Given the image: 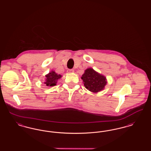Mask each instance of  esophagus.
Wrapping results in <instances>:
<instances>
[{"mask_svg": "<svg viewBox=\"0 0 151 151\" xmlns=\"http://www.w3.org/2000/svg\"><path fill=\"white\" fill-rule=\"evenodd\" d=\"M74 72V70L73 69H69L67 70V72L68 73H72V72Z\"/></svg>", "mask_w": 151, "mask_h": 151, "instance_id": "obj_1", "label": "esophagus"}]
</instances>
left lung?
Listing matches in <instances>:
<instances>
[{
    "label": "left lung",
    "mask_w": 151,
    "mask_h": 151,
    "mask_svg": "<svg viewBox=\"0 0 151 151\" xmlns=\"http://www.w3.org/2000/svg\"><path fill=\"white\" fill-rule=\"evenodd\" d=\"M81 79L86 89L94 93L102 90L107 83L105 76L96 72L92 68L86 69Z\"/></svg>",
    "instance_id": "obj_1"
}]
</instances>
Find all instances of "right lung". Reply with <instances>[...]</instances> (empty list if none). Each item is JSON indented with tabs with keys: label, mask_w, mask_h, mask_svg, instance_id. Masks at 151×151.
I'll use <instances>...</instances> for the list:
<instances>
[{
	"label": "right lung",
	"mask_w": 151,
	"mask_h": 151,
	"mask_svg": "<svg viewBox=\"0 0 151 151\" xmlns=\"http://www.w3.org/2000/svg\"><path fill=\"white\" fill-rule=\"evenodd\" d=\"M62 77L60 75H58L54 71H51L46 75V81L45 84L48 86H54L56 85L57 81Z\"/></svg>",
	"instance_id": "1"
}]
</instances>
